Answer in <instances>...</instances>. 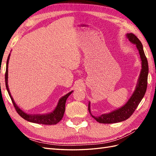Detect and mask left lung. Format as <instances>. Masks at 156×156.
Masks as SVG:
<instances>
[{"mask_svg": "<svg viewBox=\"0 0 156 156\" xmlns=\"http://www.w3.org/2000/svg\"><path fill=\"white\" fill-rule=\"evenodd\" d=\"M127 37L131 43L136 45V47L140 53V58L141 59V69L138 78V82L131 98L129 99L125 105L119 108L117 110H115L107 114H102L98 117H95L91 114L90 102L88 104V111L90 115L97 122L100 123H115L127 120L133 113L135 109L140 103L142 98H144L147 90V76L149 72L148 62L146 56L145 55L143 45L136 36L133 34H127Z\"/></svg>", "mask_w": 156, "mask_h": 156, "instance_id": "left-lung-1", "label": "left lung"}]
</instances>
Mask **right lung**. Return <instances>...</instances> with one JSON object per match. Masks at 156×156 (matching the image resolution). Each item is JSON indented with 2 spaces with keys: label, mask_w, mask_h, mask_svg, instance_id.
Masks as SVG:
<instances>
[{
  "label": "right lung",
  "mask_w": 156,
  "mask_h": 156,
  "mask_svg": "<svg viewBox=\"0 0 156 156\" xmlns=\"http://www.w3.org/2000/svg\"><path fill=\"white\" fill-rule=\"evenodd\" d=\"M9 54L7 58V61H6V73H5V84H6V90L8 91V93L10 96L11 101L13 103V105L15 108L16 111L18 112V114L21 116L22 118H23L27 121L34 122V123H38V124H43V125H55L57 124L62 120V119L64 116V112H65V105L66 102L67 100L68 97L72 94L73 91L69 92V93L66 94L64 97H62L59 100L57 107H55L54 111L51 112H49L47 114H43V115H30L27 114L22 111L17 105H16L14 100L12 97L10 92L9 86H8V64H9V60L10 58Z\"/></svg>",
  "instance_id": "1"
}]
</instances>
